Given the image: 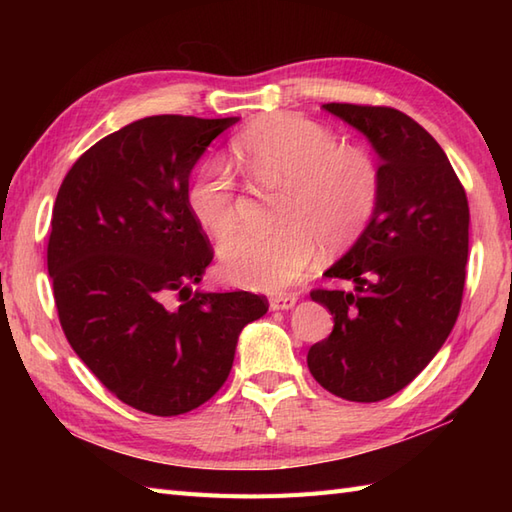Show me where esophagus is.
<instances>
[{"mask_svg":"<svg viewBox=\"0 0 512 512\" xmlns=\"http://www.w3.org/2000/svg\"><path fill=\"white\" fill-rule=\"evenodd\" d=\"M297 303V295H277L270 299V310H290Z\"/></svg>","mask_w":512,"mask_h":512,"instance_id":"obj_1","label":"esophagus"}]
</instances>
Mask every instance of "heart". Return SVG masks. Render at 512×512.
<instances>
[{
  "instance_id": "b5f03b06",
  "label": "heart",
  "mask_w": 512,
  "mask_h": 512,
  "mask_svg": "<svg viewBox=\"0 0 512 512\" xmlns=\"http://www.w3.org/2000/svg\"><path fill=\"white\" fill-rule=\"evenodd\" d=\"M237 154L259 184L281 187L284 198L268 233H239L220 246L224 275L237 286L284 290L306 275L325 250H343L363 235L380 200V171L363 149L308 118L279 114L246 127ZM187 206L206 233L222 239L235 228V176L220 156L195 167Z\"/></svg>"
}]
</instances>
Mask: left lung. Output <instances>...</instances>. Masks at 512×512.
I'll return each instance as SVG.
<instances>
[{"label": "left lung", "mask_w": 512, "mask_h": 512, "mask_svg": "<svg viewBox=\"0 0 512 512\" xmlns=\"http://www.w3.org/2000/svg\"><path fill=\"white\" fill-rule=\"evenodd\" d=\"M378 154L380 200L363 235L325 270L350 290H312L334 317L308 367L330 394L378 402L407 387L451 334L469 257V202L442 147L394 107L325 103Z\"/></svg>", "instance_id": "8db88e82"}]
</instances>
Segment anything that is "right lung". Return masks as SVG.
<instances>
[{
	"label": "right lung",
	"instance_id": "right-lung-1",
	"mask_svg": "<svg viewBox=\"0 0 512 512\" xmlns=\"http://www.w3.org/2000/svg\"><path fill=\"white\" fill-rule=\"evenodd\" d=\"M237 121L129 123L74 162L52 209L48 273L65 339L118 400L154 416L213 398L239 332L268 310L246 290H193L213 250L187 206L189 176Z\"/></svg>",
	"mask_w": 512,
	"mask_h": 512
}]
</instances>
